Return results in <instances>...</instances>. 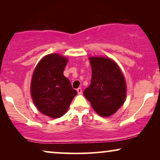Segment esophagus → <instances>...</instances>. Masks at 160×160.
<instances>
[{"mask_svg": "<svg viewBox=\"0 0 160 160\" xmlns=\"http://www.w3.org/2000/svg\"><path fill=\"white\" fill-rule=\"evenodd\" d=\"M76 90H77L78 95H81V94H82V88H80V87L76 89Z\"/></svg>", "mask_w": 160, "mask_h": 160, "instance_id": "34e87169", "label": "esophagus"}]
</instances>
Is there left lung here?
<instances>
[{"instance_id":"1","label":"left lung","mask_w":160,"mask_h":160,"mask_svg":"<svg viewBox=\"0 0 160 160\" xmlns=\"http://www.w3.org/2000/svg\"><path fill=\"white\" fill-rule=\"evenodd\" d=\"M92 68L91 84L84 91L94 110L101 117H110L125 101V79L114 61L105 57L89 58Z\"/></svg>"}]
</instances>
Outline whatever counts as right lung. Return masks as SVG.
Masks as SVG:
<instances>
[{
	"label": "right lung",
	"instance_id": "right-lung-1",
	"mask_svg": "<svg viewBox=\"0 0 160 160\" xmlns=\"http://www.w3.org/2000/svg\"><path fill=\"white\" fill-rule=\"evenodd\" d=\"M68 59L50 54L39 61L34 70L30 93L38 110L51 118L65 114L77 94L69 79L63 75Z\"/></svg>",
	"mask_w": 160,
	"mask_h": 160
}]
</instances>
